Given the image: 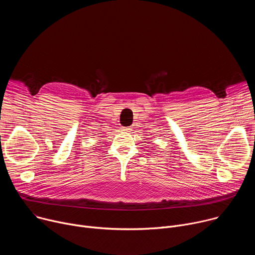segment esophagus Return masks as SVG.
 Returning a JSON list of instances; mask_svg holds the SVG:
<instances>
[{
	"instance_id": "34e87169",
	"label": "esophagus",
	"mask_w": 255,
	"mask_h": 255,
	"mask_svg": "<svg viewBox=\"0 0 255 255\" xmlns=\"http://www.w3.org/2000/svg\"><path fill=\"white\" fill-rule=\"evenodd\" d=\"M121 130H122L123 132H131V130H132V129H131L130 127H122V128H121Z\"/></svg>"
}]
</instances>
